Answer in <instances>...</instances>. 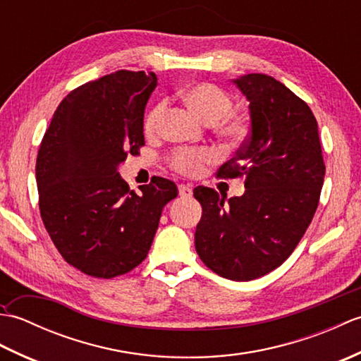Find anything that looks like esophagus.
Here are the masks:
<instances>
[{"label": "esophagus", "instance_id": "1", "mask_svg": "<svg viewBox=\"0 0 361 361\" xmlns=\"http://www.w3.org/2000/svg\"><path fill=\"white\" fill-rule=\"evenodd\" d=\"M178 194L181 197H190V195H192V188L188 186V185H180L178 186Z\"/></svg>", "mask_w": 361, "mask_h": 361}]
</instances>
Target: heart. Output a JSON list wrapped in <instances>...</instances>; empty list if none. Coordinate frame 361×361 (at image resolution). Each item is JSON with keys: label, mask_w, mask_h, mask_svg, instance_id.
I'll return each instance as SVG.
<instances>
[{"label": "heart", "mask_w": 361, "mask_h": 361, "mask_svg": "<svg viewBox=\"0 0 361 361\" xmlns=\"http://www.w3.org/2000/svg\"><path fill=\"white\" fill-rule=\"evenodd\" d=\"M178 97L198 119L206 124L216 122L217 133L231 142H239L247 133V124L239 114L229 113L233 109V99L225 90L208 82L189 83L178 91ZM166 111V104L159 101L153 104L145 113L142 128L147 136L159 132L161 119ZM217 159L216 152L211 149H178L172 153L171 163L175 171L189 176L200 173L204 166Z\"/></svg>", "instance_id": "heart-1"}]
</instances>
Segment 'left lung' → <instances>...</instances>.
Segmentation results:
<instances>
[{"label": "left lung", "mask_w": 361, "mask_h": 361, "mask_svg": "<svg viewBox=\"0 0 361 361\" xmlns=\"http://www.w3.org/2000/svg\"><path fill=\"white\" fill-rule=\"evenodd\" d=\"M250 102L247 141L217 171L245 178L242 197L198 186L203 214L195 250L221 278L251 281L286 260L315 216L326 166L318 124L309 105L267 74L233 80Z\"/></svg>", "instance_id": "8db88e82"}]
</instances>
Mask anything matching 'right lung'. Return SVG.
Segmentation results:
<instances>
[{
    "label": "right lung",
    "mask_w": 361,
    "mask_h": 361,
    "mask_svg": "<svg viewBox=\"0 0 361 361\" xmlns=\"http://www.w3.org/2000/svg\"><path fill=\"white\" fill-rule=\"evenodd\" d=\"M157 75L121 70L68 94L37 155L38 206L68 264L93 278L126 274L147 256L164 206L178 195L155 176L130 190L118 172L144 145V110Z\"/></svg>",
    "instance_id": "1"
}]
</instances>
